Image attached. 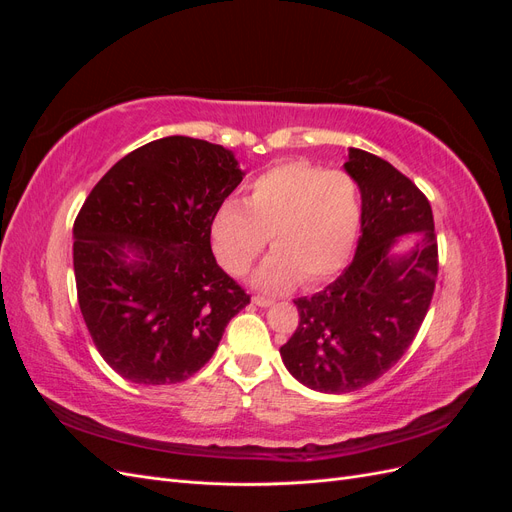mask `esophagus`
Here are the masks:
<instances>
[{"mask_svg": "<svg viewBox=\"0 0 512 512\" xmlns=\"http://www.w3.org/2000/svg\"><path fill=\"white\" fill-rule=\"evenodd\" d=\"M252 303L258 305V307H269V305H273V301H271V299H265V297H254Z\"/></svg>", "mask_w": 512, "mask_h": 512, "instance_id": "1", "label": "esophagus"}]
</instances>
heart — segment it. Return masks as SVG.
<instances>
[{"label":"heart","instance_id":"heart-1","mask_svg":"<svg viewBox=\"0 0 512 512\" xmlns=\"http://www.w3.org/2000/svg\"><path fill=\"white\" fill-rule=\"evenodd\" d=\"M359 185L344 170L309 162L269 168L245 188L243 205L226 203L211 220V245L220 265L243 275L265 250L273 252L254 273L269 292L320 284L346 267L361 235Z\"/></svg>","mask_w":512,"mask_h":512}]
</instances>
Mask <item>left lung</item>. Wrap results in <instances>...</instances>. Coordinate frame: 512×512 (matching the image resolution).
<instances>
[{"label": "left lung", "mask_w": 512, "mask_h": 512, "mask_svg": "<svg viewBox=\"0 0 512 512\" xmlns=\"http://www.w3.org/2000/svg\"><path fill=\"white\" fill-rule=\"evenodd\" d=\"M346 173L361 192L363 222L350 267L314 297L294 301L299 327L280 348L301 384L352 393L386 374L414 342L438 277L429 200L386 160L350 147ZM414 234L406 253L398 239Z\"/></svg>", "instance_id": "obj_1"}]
</instances>
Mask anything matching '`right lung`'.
I'll return each instance as SVG.
<instances>
[{"label": "right lung", "instance_id": "obj_1", "mask_svg": "<svg viewBox=\"0 0 512 512\" xmlns=\"http://www.w3.org/2000/svg\"><path fill=\"white\" fill-rule=\"evenodd\" d=\"M243 175L222 145L166 136L121 158L87 196L72 230L76 294L121 378L188 380L250 303L211 252L213 215Z\"/></svg>", "mask_w": 512, "mask_h": 512}]
</instances>
